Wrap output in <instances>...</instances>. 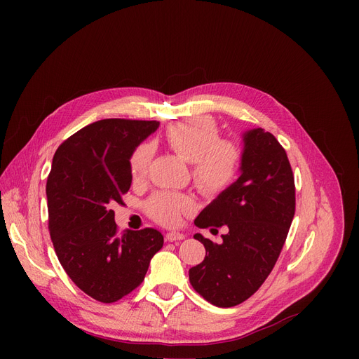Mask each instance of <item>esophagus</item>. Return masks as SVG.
Returning a JSON list of instances; mask_svg holds the SVG:
<instances>
[{
	"instance_id": "34e87169",
	"label": "esophagus",
	"mask_w": 359,
	"mask_h": 359,
	"mask_svg": "<svg viewBox=\"0 0 359 359\" xmlns=\"http://www.w3.org/2000/svg\"><path fill=\"white\" fill-rule=\"evenodd\" d=\"M183 238H184V234L176 233V231L165 234V241H177V240H183Z\"/></svg>"
}]
</instances>
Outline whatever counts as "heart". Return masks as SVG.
<instances>
[{"mask_svg": "<svg viewBox=\"0 0 359 359\" xmlns=\"http://www.w3.org/2000/svg\"><path fill=\"white\" fill-rule=\"evenodd\" d=\"M167 145L192 163V179L205 196H218L237 180L243 164L240 147L231 140H219L218 125L206 116H195L167 126ZM153 158V147L142 142L129 156V175L134 182L142 180ZM147 211L156 222L175 227L189 212L191 202L184 196L157 192L147 203Z\"/></svg>", "mask_w": 359, "mask_h": 359, "instance_id": "1", "label": "heart"}]
</instances>
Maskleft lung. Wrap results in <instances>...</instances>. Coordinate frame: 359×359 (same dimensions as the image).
I'll return each instance as SVG.
<instances>
[{"label":"left lung","instance_id":"8db88e82","mask_svg":"<svg viewBox=\"0 0 359 359\" xmlns=\"http://www.w3.org/2000/svg\"><path fill=\"white\" fill-rule=\"evenodd\" d=\"M240 177L195 219L199 229L227 227L222 243L202 234L206 250L189 269L194 290L217 307L252 297L272 272L295 214L294 175L284 147L262 128L244 132Z\"/></svg>","mask_w":359,"mask_h":359}]
</instances>
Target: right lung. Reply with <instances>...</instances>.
<instances>
[{
  "label": "right lung",
  "instance_id": "obj_1",
  "mask_svg": "<svg viewBox=\"0 0 359 359\" xmlns=\"http://www.w3.org/2000/svg\"><path fill=\"white\" fill-rule=\"evenodd\" d=\"M157 121L103 119L65 140L46 183L49 234L67 275L100 303H115L141 285L163 248L154 229L118 233L111 205L130 187L129 156Z\"/></svg>",
  "mask_w": 359,
  "mask_h": 359
}]
</instances>
